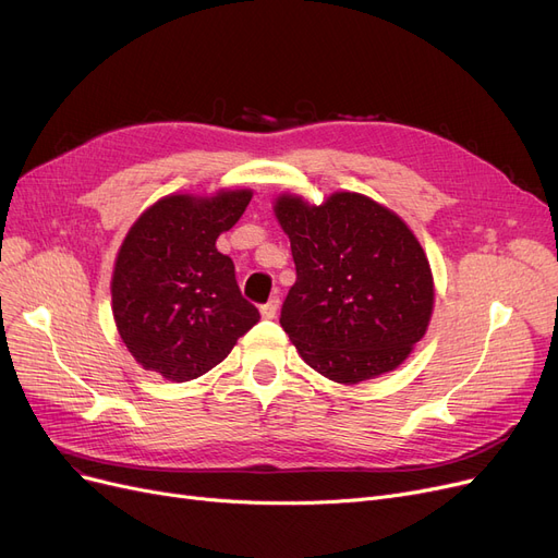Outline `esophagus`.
<instances>
[{
	"label": "esophagus",
	"instance_id": "1",
	"mask_svg": "<svg viewBox=\"0 0 558 558\" xmlns=\"http://www.w3.org/2000/svg\"><path fill=\"white\" fill-rule=\"evenodd\" d=\"M278 307H280V299H278V296H271L269 301H266V303L259 307L262 317H264V319H274L276 314H278Z\"/></svg>",
	"mask_w": 558,
	"mask_h": 558
}]
</instances>
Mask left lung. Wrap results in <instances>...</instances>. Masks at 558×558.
<instances>
[{"label": "left lung", "instance_id": "left-lung-1", "mask_svg": "<svg viewBox=\"0 0 558 558\" xmlns=\"http://www.w3.org/2000/svg\"><path fill=\"white\" fill-rule=\"evenodd\" d=\"M296 282L280 326L312 369L344 385L392 372L426 332L433 276L415 234L360 193L319 205L280 196Z\"/></svg>", "mask_w": 558, "mask_h": 558}]
</instances>
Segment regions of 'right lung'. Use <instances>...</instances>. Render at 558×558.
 <instances>
[{
	"label": "right lung",
	"instance_id": "1",
	"mask_svg": "<svg viewBox=\"0 0 558 558\" xmlns=\"http://www.w3.org/2000/svg\"><path fill=\"white\" fill-rule=\"evenodd\" d=\"M248 189L214 198L166 196L120 246L111 303L116 328L143 369L184 383L207 374L259 312L239 292L234 264L216 239L246 211Z\"/></svg>",
	"mask_w": 558,
	"mask_h": 558
}]
</instances>
